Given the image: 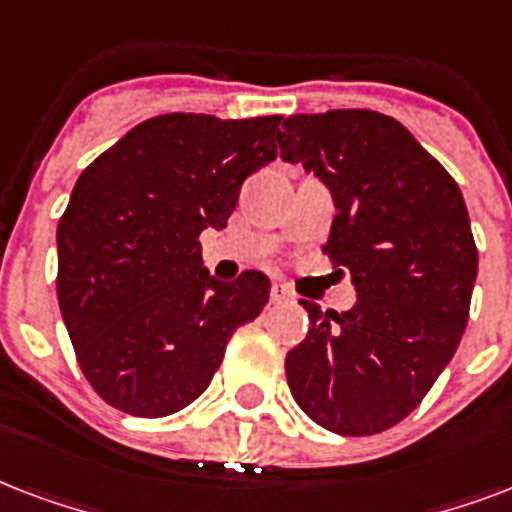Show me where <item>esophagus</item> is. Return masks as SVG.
I'll return each mask as SVG.
<instances>
[{"label": "esophagus", "mask_w": 512, "mask_h": 512, "mask_svg": "<svg viewBox=\"0 0 512 512\" xmlns=\"http://www.w3.org/2000/svg\"><path fill=\"white\" fill-rule=\"evenodd\" d=\"M291 299H293V293L288 291L285 285L280 283L272 285V301H275V304H283V301H291Z\"/></svg>", "instance_id": "1"}]
</instances>
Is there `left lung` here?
I'll list each match as a JSON object with an SVG mask.
<instances>
[{
  "instance_id": "left-lung-1",
  "label": "left lung",
  "mask_w": 512,
  "mask_h": 512,
  "mask_svg": "<svg viewBox=\"0 0 512 512\" xmlns=\"http://www.w3.org/2000/svg\"><path fill=\"white\" fill-rule=\"evenodd\" d=\"M277 146L328 186L336 216L326 253L358 293L342 315L301 299L310 331L285 355L288 387L331 433H382L419 406L465 334L478 275L465 200L387 114H293Z\"/></svg>"
}]
</instances>
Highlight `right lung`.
<instances>
[{
    "mask_svg": "<svg viewBox=\"0 0 512 512\" xmlns=\"http://www.w3.org/2000/svg\"><path fill=\"white\" fill-rule=\"evenodd\" d=\"M280 114H160L82 170L58 221V304L93 390L133 417H168L211 384L269 277L221 283L200 232L224 229L251 173L277 157Z\"/></svg>",
    "mask_w": 512,
    "mask_h": 512,
    "instance_id": "right-lung-1",
    "label": "right lung"
}]
</instances>
